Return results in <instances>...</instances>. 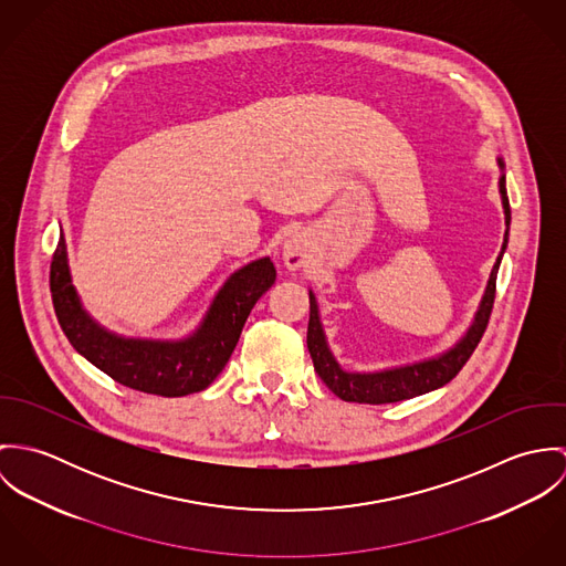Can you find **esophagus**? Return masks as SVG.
I'll return each instance as SVG.
<instances>
[{
    "label": "esophagus",
    "instance_id": "obj_1",
    "mask_svg": "<svg viewBox=\"0 0 566 566\" xmlns=\"http://www.w3.org/2000/svg\"><path fill=\"white\" fill-rule=\"evenodd\" d=\"M281 259L287 270H301L310 261V240L305 233L294 231L281 243Z\"/></svg>",
    "mask_w": 566,
    "mask_h": 566
}]
</instances>
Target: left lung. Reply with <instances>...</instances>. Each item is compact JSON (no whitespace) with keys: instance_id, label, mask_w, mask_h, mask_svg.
I'll return each mask as SVG.
<instances>
[{"instance_id":"obj_1","label":"left lung","mask_w":566,"mask_h":566,"mask_svg":"<svg viewBox=\"0 0 566 566\" xmlns=\"http://www.w3.org/2000/svg\"><path fill=\"white\" fill-rule=\"evenodd\" d=\"M496 165L501 169L499 176V193H501V205H503V216H505V235L501 243V252L492 265L490 279L485 283L484 296L480 301V307L475 312L473 323L469 324V328L464 331V335L447 350L420 359V361H411L403 366H392V368H384V370H346L333 355L326 333H324L323 321H321V307H318V298L316 294L310 290V326H307V348L310 355L314 359V368L321 375L324 384L328 386V390L339 397L342 401H350V403H399L405 399H413L420 395H427L431 390H438L442 386H447L460 370L462 366L469 361V357L473 355V350L478 348L482 335H484L485 324L492 312V303H494V285H496V272L503 259V252L507 248V235H510V200H507V191H505V163L499 157Z\"/></svg>"}]
</instances>
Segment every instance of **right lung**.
Instances as JSON below:
<instances>
[{
	"label": "right lung",
	"instance_id": "1",
	"mask_svg": "<svg viewBox=\"0 0 566 566\" xmlns=\"http://www.w3.org/2000/svg\"><path fill=\"white\" fill-rule=\"evenodd\" d=\"M276 279L270 256L235 270L213 296L202 323L178 339L119 335L91 318L72 281L67 243L61 240L50 272L54 312L72 346L117 384L159 397L205 390L227 366L254 303Z\"/></svg>",
	"mask_w": 566,
	"mask_h": 566
}]
</instances>
